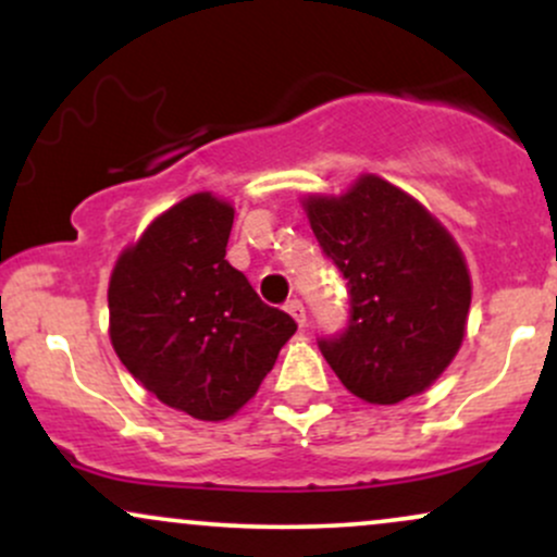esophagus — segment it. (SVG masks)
Listing matches in <instances>:
<instances>
[{"label":"esophagus","mask_w":557,"mask_h":557,"mask_svg":"<svg viewBox=\"0 0 557 557\" xmlns=\"http://www.w3.org/2000/svg\"><path fill=\"white\" fill-rule=\"evenodd\" d=\"M285 309H287V314L296 319L298 327H304V324H306V309H304V304H300L298 298H290V300H287V304H285Z\"/></svg>","instance_id":"esophagus-1"}]
</instances>
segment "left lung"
Returning <instances> with one entry per match:
<instances>
[{"label": "left lung", "instance_id": "obj_1", "mask_svg": "<svg viewBox=\"0 0 557 557\" xmlns=\"http://www.w3.org/2000/svg\"><path fill=\"white\" fill-rule=\"evenodd\" d=\"M322 253L348 283V324L319 337L332 372L367 403L426 389L458 354L471 306L461 248L434 216L374 175L306 201Z\"/></svg>", "mask_w": 557, "mask_h": 557}]
</instances>
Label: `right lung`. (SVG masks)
Wrapping results in <instances>:
<instances>
[{
	"mask_svg": "<svg viewBox=\"0 0 557 557\" xmlns=\"http://www.w3.org/2000/svg\"><path fill=\"white\" fill-rule=\"evenodd\" d=\"M233 214L212 194L188 196L146 227L110 280L120 361L159 400L201 421L246 406L298 330L225 259Z\"/></svg>",
	"mask_w": 557,
	"mask_h": 557,
	"instance_id": "right-lung-1",
	"label": "right lung"
}]
</instances>
